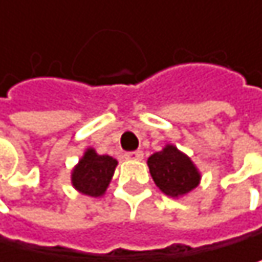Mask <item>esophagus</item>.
Returning <instances> with one entry per match:
<instances>
[{
  "label": "esophagus",
  "instance_id": "1",
  "mask_svg": "<svg viewBox=\"0 0 262 262\" xmlns=\"http://www.w3.org/2000/svg\"><path fill=\"white\" fill-rule=\"evenodd\" d=\"M124 157L127 160H141L143 159V152H141V150H132V152H125Z\"/></svg>",
  "mask_w": 262,
  "mask_h": 262
}]
</instances>
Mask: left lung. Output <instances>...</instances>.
Here are the masks:
<instances>
[{"mask_svg":"<svg viewBox=\"0 0 262 262\" xmlns=\"http://www.w3.org/2000/svg\"><path fill=\"white\" fill-rule=\"evenodd\" d=\"M147 166L156 185L171 198L192 192L201 179L195 163L173 144H166L160 152L150 156Z\"/></svg>","mask_w":262,"mask_h":262,"instance_id":"1","label":"left lung"}]
</instances>
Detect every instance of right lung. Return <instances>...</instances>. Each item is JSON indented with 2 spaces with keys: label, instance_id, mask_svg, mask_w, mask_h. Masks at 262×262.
I'll return each instance as SVG.
<instances>
[{
  "label": "right lung",
  "instance_id": "right-lung-1",
  "mask_svg": "<svg viewBox=\"0 0 262 262\" xmlns=\"http://www.w3.org/2000/svg\"><path fill=\"white\" fill-rule=\"evenodd\" d=\"M116 165V159L99 156L93 147H89L72 171V185L83 195L102 196L115 174Z\"/></svg>",
  "mask_w": 262,
  "mask_h": 262
}]
</instances>
